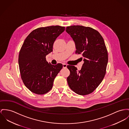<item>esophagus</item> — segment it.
I'll list each match as a JSON object with an SVG mask.
<instances>
[{"label": "esophagus", "instance_id": "obj_1", "mask_svg": "<svg viewBox=\"0 0 129 129\" xmlns=\"http://www.w3.org/2000/svg\"><path fill=\"white\" fill-rule=\"evenodd\" d=\"M62 66H63V68H64V69L67 68V64H66L65 63H63Z\"/></svg>", "mask_w": 129, "mask_h": 129}]
</instances>
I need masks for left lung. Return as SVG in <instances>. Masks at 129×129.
Instances as JSON below:
<instances>
[{"mask_svg":"<svg viewBox=\"0 0 129 129\" xmlns=\"http://www.w3.org/2000/svg\"><path fill=\"white\" fill-rule=\"evenodd\" d=\"M66 31L75 43L76 54H82L84 61L80 70L67 66L70 72L67 78L69 86L78 94H89L100 84L106 73L108 54L104 40L99 32L89 27L68 26Z\"/></svg>","mask_w":129,"mask_h":129,"instance_id":"8db88e82","label":"left lung"}]
</instances>
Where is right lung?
Segmentation results:
<instances>
[{
    "mask_svg": "<svg viewBox=\"0 0 129 129\" xmlns=\"http://www.w3.org/2000/svg\"><path fill=\"white\" fill-rule=\"evenodd\" d=\"M64 30V27L58 25L38 28L27 37L21 47L18 56L21 78L26 87L35 94L49 91L62 68L61 63H49L46 56L53 51L54 42Z\"/></svg>",
    "mask_w": 129,
    "mask_h": 129,
    "instance_id": "obj_1",
    "label": "right lung"
}]
</instances>
